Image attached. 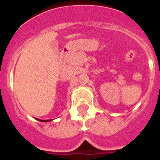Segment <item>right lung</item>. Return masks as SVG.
I'll return each mask as SVG.
<instances>
[{
  "instance_id": "1",
  "label": "right lung",
  "mask_w": 160,
  "mask_h": 160,
  "mask_svg": "<svg viewBox=\"0 0 160 160\" xmlns=\"http://www.w3.org/2000/svg\"><path fill=\"white\" fill-rule=\"evenodd\" d=\"M38 120H40V121H41V122H49V121H51V119H46V120H45V119H38Z\"/></svg>"
}]
</instances>
